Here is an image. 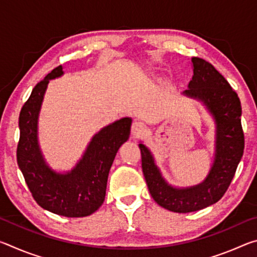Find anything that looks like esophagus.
I'll list each match as a JSON object with an SVG mask.
<instances>
[{"label":"esophagus","mask_w":257,"mask_h":257,"mask_svg":"<svg viewBox=\"0 0 257 257\" xmlns=\"http://www.w3.org/2000/svg\"><path fill=\"white\" fill-rule=\"evenodd\" d=\"M145 125L141 121H135L132 124V136L133 138H137L141 136V135L144 133Z\"/></svg>","instance_id":"esophagus-1"}]
</instances>
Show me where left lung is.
I'll return each instance as SVG.
<instances>
[{"mask_svg": "<svg viewBox=\"0 0 257 257\" xmlns=\"http://www.w3.org/2000/svg\"><path fill=\"white\" fill-rule=\"evenodd\" d=\"M194 75L184 95L198 99L215 121V154L210 172L196 186L176 188L162 177L151 151L139 144L142 169L149 190L160 206L176 213H189L216 203L230 186L245 146L241 105L225 78L201 58H193Z\"/></svg>", "mask_w": 257, "mask_h": 257, "instance_id": "obj_1", "label": "left lung"}]
</instances>
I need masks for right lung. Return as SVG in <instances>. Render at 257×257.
<instances>
[{
    "label": "right lung",
    "instance_id": "right-lung-1",
    "mask_svg": "<svg viewBox=\"0 0 257 257\" xmlns=\"http://www.w3.org/2000/svg\"><path fill=\"white\" fill-rule=\"evenodd\" d=\"M62 75V66L53 69L34 87L21 108L17 162L38 205L58 215L82 217L97 211L103 204L108 172L116 152L129 138L132 119L114 121L95 134L71 171H54L42 154L37 125L47 85L51 79Z\"/></svg>",
    "mask_w": 257,
    "mask_h": 257
}]
</instances>
